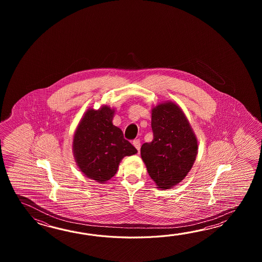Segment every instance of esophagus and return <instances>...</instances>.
Instances as JSON below:
<instances>
[{"mask_svg": "<svg viewBox=\"0 0 262 262\" xmlns=\"http://www.w3.org/2000/svg\"><path fill=\"white\" fill-rule=\"evenodd\" d=\"M133 145L135 146V148L137 149V150H140V146H141V143H140V140L139 139H135L133 141Z\"/></svg>", "mask_w": 262, "mask_h": 262, "instance_id": "1", "label": "esophagus"}]
</instances>
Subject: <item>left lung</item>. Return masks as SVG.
<instances>
[{
	"label": "left lung",
	"mask_w": 262,
	"mask_h": 262,
	"mask_svg": "<svg viewBox=\"0 0 262 262\" xmlns=\"http://www.w3.org/2000/svg\"><path fill=\"white\" fill-rule=\"evenodd\" d=\"M154 139L140 156L159 189H170L188 174L198 155V139L183 110L172 101L151 108Z\"/></svg>",
	"instance_id": "8db88e82"
}]
</instances>
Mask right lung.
I'll return each mask as SVG.
<instances>
[{"mask_svg":"<svg viewBox=\"0 0 262 262\" xmlns=\"http://www.w3.org/2000/svg\"><path fill=\"white\" fill-rule=\"evenodd\" d=\"M115 108H88L76 128L73 154L79 170L87 178L104 184L116 174L124 156L138 152L123 138V131L113 125Z\"/></svg>","mask_w":262,"mask_h":262,"instance_id":"obj_1","label":"right lung"}]
</instances>
